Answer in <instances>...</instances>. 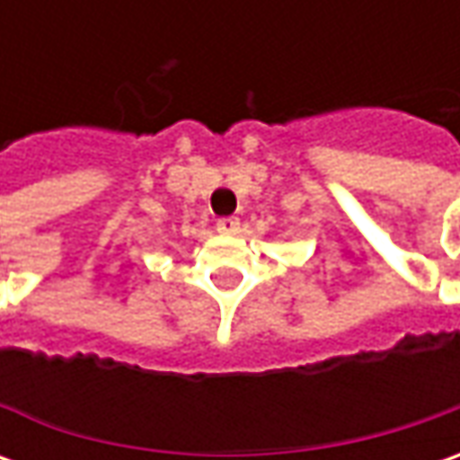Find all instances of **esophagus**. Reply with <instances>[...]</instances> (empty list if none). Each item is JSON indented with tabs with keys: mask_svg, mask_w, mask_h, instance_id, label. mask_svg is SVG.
<instances>
[{
	"mask_svg": "<svg viewBox=\"0 0 460 460\" xmlns=\"http://www.w3.org/2000/svg\"><path fill=\"white\" fill-rule=\"evenodd\" d=\"M217 233H220V235H238L240 220L238 217H220V220H217Z\"/></svg>",
	"mask_w": 460,
	"mask_h": 460,
	"instance_id": "1",
	"label": "esophagus"
}]
</instances>
